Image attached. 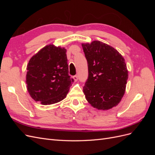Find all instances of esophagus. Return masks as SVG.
<instances>
[{
	"label": "esophagus",
	"mask_w": 155,
	"mask_h": 155,
	"mask_svg": "<svg viewBox=\"0 0 155 155\" xmlns=\"http://www.w3.org/2000/svg\"><path fill=\"white\" fill-rule=\"evenodd\" d=\"M73 78L74 79V81H78V76H77V75H75V76L73 77Z\"/></svg>",
	"instance_id": "esophagus-1"
}]
</instances>
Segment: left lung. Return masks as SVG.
I'll list each match as a JSON object with an SVG mask.
<instances>
[{
	"instance_id": "left-lung-1",
	"label": "left lung",
	"mask_w": 155,
	"mask_h": 155,
	"mask_svg": "<svg viewBox=\"0 0 155 155\" xmlns=\"http://www.w3.org/2000/svg\"><path fill=\"white\" fill-rule=\"evenodd\" d=\"M88 64L83 92L89 104L100 110L118 105L125 91L128 71L125 59L112 46L99 41L82 44Z\"/></svg>"
}]
</instances>
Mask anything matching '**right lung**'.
Wrapping results in <instances>:
<instances>
[{
  "label": "right lung",
  "instance_id": "1",
  "mask_svg": "<svg viewBox=\"0 0 155 155\" xmlns=\"http://www.w3.org/2000/svg\"><path fill=\"white\" fill-rule=\"evenodd\" d=\"M66 49L46 46L27 65L28 91L35 101L50 105L63 100L74 81L68 75Z\"/></svg>",
  "mask_w": 155,
  "mask_h": 155
}]
</instances>
